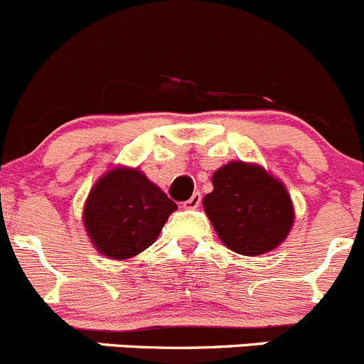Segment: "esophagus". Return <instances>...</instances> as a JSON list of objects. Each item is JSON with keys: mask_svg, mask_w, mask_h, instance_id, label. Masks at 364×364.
<instances>
[{"mask_svg": "<svg viewBox=\"0 0 364 364\" xmlns=\"http://www.w3.org/2000/svg\"><path fill=\"white\" fill-rule=\"evenodd\" d=\"M200 203H201V194L200 193H194L193 196H191L189 200H187L186 203H183V208H198V207H200Z\"/></svg>", "mask_w": 364, "mask_h": 364, "instance_id": "obj_1", "label": "esophagus"}]
</instances>
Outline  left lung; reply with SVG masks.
Here are the masks:
<instances>
[{
    "mask_svg": "<svg viewBox=\"0 0 364 364\" xmlns=\"http://www.w3.org/2000/svg\"><path fill=\"white\" fill-rule=\"evenodd\" d=\"M203 210L219 240L244 257L269 253L285 242L296 221L287 186L264 166L230 161L212 175Z\"/></svg>",
    "mask_w": 364,
    "mask_h": 364,
    "instance_id": "left-lung-1",
    "label": "left lung"
}]
</instances>
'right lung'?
Segmentation results:
<instances>
[{"label": "right lung", "instance_id": "1", "mask_svg": "<svg viewBox=\"0 0 364 364\" xmlns=\"http://www.w3.org/2000/svg\"><path fill=\"white\" fill-rule=\"evenodd\" d=\"M177 203L139 168L111 166L82 207L86 235L102 257L129 260L152 246Z\"/></svg>", "mask_w": 364, "mask_h": 364}]
</instances>
